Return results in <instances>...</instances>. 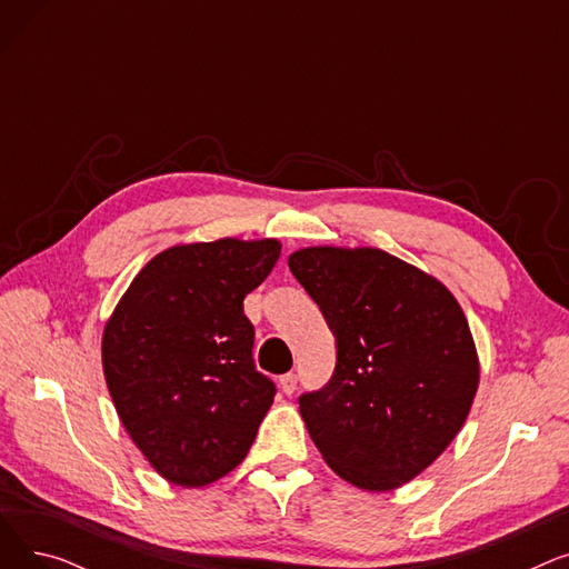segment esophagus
<instances>
[{
    "mask_svg": "<svg viewBox=\"0 0 569 569\" xmlns=\"http://www.w3.org/2000/svg\"><path fill=\"white\" fill-rule=\"evenodd\" d=\"M279 385H281V390H283V395H292L295 390H297V376L295 373H286V376H281L279 378Z\"/></svg>",
    "mask_w": 569,
    "mask_h": 569,
    "instance_id": "34e87169",
    "label": "esophagus"
}]
</instances>
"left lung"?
I'll return each instance as SVG.
<instances>
[{"instance_id":"8db88e82","label":"left lung","mask_w":569,"mask_h":569,"mask_svg":"<svg viewBox=\"0 0 569 569\" xmlns=\"http://www.w3.org/2000/svg\"><path fill=\"white\" fill-rule=\"evenodd\" d=\"M295 279L337 335V369L300 397L325 463L365 491H395L455 440L480 385L463 309L442 281L376 247H307Z\"/></svg>"}]
</instances>
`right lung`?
I'll return each mask as SVG.
<instances>
[{"instance_id": "1", "label": "right lung", "mask_w": 569, "mask_h": 569, "mask_svg": "<svg viewBox=\"0 0 569 569\" xmlns=\"http://www.w3.org/2000/svg\"><path fill=\"white\" fill-rule=\"evenodd\" d=\"M279 253L272 237L174 244L140 269L103 327L114 410L170 485L198 489L237 468L274 401L242 302Z\"/></svg>"}]
</instances>
